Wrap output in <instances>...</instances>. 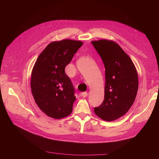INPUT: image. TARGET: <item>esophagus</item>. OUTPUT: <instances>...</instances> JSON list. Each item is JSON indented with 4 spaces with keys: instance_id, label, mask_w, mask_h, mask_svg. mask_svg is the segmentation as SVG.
<instances>
[{
    "instance_id": "1",
    "label": "esophagus",
    "mask_w": 159,
    "mask_h": 159,
    "mask_svg": "<svg viewBox=\"0 0 159 159\" xmlns=\"http://www.w3.org/2000/svg\"><path fill=\"white\" fill-rule=\"evenodd\" d=\"M80 95L81 96V97L85 98L86 96L88 95V93H87V92H81V94H80Z\"/></svg>"
}]
</instances>
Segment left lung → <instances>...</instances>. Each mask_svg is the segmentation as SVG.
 <instances>
[{"label": "left lung", "instance_id": "left-lung-1", "mask_svg": "<svg viewBox=\"0 0 159 159\" xmlns=\"http://www.w3.org/2000/svg\"><path fill=\"white\" fill-rule=\"evenodd\" d=\"M105 66L104 100L95 113L107 121L122 117L131 108L137 93L139 81L131 59L115 42H91Z\"/></svg>", "mask_w": 159, "mask_h": 159}]
</instances>
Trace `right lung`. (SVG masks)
<instances>
[{"label": "right lung", "mask_w": 159, "mask_h": 159, "mask_svg": "<svg viewBox=\"0 0 159 159\" xmlns=\"http://www.w3.org/2000/svg\"><path fill=\"white\" fill-rule=\"evenodd\" d=\"M83 45L80 41L53 42L38 56L31 75V89L38 106L48 116H68L75 100V89L65 68Z\"/></svg>", "instance_id": "obj_1"}]
</instances>
